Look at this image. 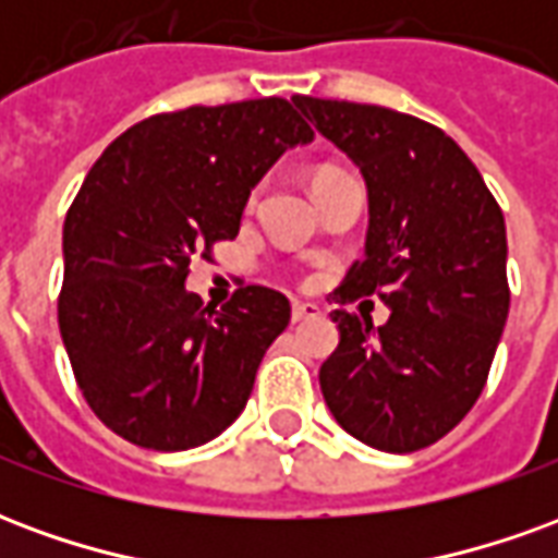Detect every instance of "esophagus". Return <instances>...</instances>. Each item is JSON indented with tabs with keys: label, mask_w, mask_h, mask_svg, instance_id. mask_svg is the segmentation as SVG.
<instances>
[{
	"label": "esophagus",
	"mask_w": 558,
	"mask_h": 558,
	"mask_svg": "<svg viewBox=\"0 0 558 558\" xmlns=\"http://www.w3.org/2000/svg\"><path fill=\"white\" fill-rule=\"evenodd\" d=\"M323 314L316 304H307V302H295L292 304V323H307V319H316V316Z\"/></svg>",
	"instance_id": "34e87169"
}]
</instances>
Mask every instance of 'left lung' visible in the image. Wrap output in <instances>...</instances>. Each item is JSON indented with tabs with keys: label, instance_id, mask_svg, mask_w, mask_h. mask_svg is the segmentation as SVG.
Returning <instances> with one entry per match:
<instances>
[{
	"label": "left lung",
	"instance_id": "8db88e82",
	"mask_svg": "<svg viewBox=\"0 0 558 558\" xmlns=\"http://www.w3.org/2000/svg\"><path fill=\"white\" fill-rule=\"evenodd\" d=\"M292 101L367 184L364 259L335 299L379 295L391 307L379 328L331 311L340 343L319 388L343 430L410 454L454 430L484 391L511 304L502 208L466 151L430 122L376 104Z\"/></svg>",
	"mask_w": 558,
	"mask_h": 558
}]
</instances>
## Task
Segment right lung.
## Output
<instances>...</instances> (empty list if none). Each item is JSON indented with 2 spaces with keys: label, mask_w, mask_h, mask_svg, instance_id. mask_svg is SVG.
<instances>
[{
  "label": "right lung",
  "mask_w": 558,
  "mask_h": 558,
  "mask_svg": "<svg viewBox=\"0 0 558 558\" xmlns=\"http://www.w3.org/2000/svg\"><path fill=\"white\" fill-rule=\"evenodd\" d=\"M311 140L290 101L256 98L148 116L95 160L62 230L59 331L83 398L122 439L184 451L242 415L290 302L251 283L215 311L184 280L239 235L268 167Z\"/></svg>",
  "instance_id": "add662e5"
}]
</instances>
